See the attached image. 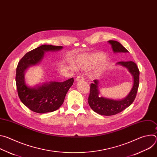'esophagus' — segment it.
Returning a JSON list of instances; mask_svg holds the SVG:
<instances>
[{
  "mask_svg": "<svg viewBox=\"0 0 157 157\" xmlns=\"http://www.w3.org/2000/svg\"><path fill=\"white\" fill-rule=\"evenodd\" d=\"M84 79V77L81 75H79L78 76H77V78H76V81H83Z\"/></svg>",
  "mask_w": 157,
  "mask_h": 157,
  "instance_id": "1",
  "label": "esophagus"
}]
</instances>
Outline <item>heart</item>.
Returning <instances> with one entry per match:
<instances>
[{
    "label": "heart",
    "instance_id": "obj_1",
    "mask_svg": "<svg viewBox=\"0 0 157 157\" xmlns=\"http://www.w3.org/2000/svg\"><path fill=\"white\" fill-rule=\"evenodd\" d=\"M99 56L94 55L92 56L87 55H81L79 56L76 61L77 67L80 69H86L91 67L94 63L95 60L99 58ZM99 73V71H95L94 73V76H98Z\"/></svg>",
    "mask_w": 157,
    "mask_h": 157
}]
</instances>
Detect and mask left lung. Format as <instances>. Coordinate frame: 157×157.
I'll list each match as a JSON object with an SVG mask.
<instances>
[{"label": "left lung", "mask_w": 157, "mask_h": 157, "mask_svg": "<svg viewBox=\"0 0 157 157\" xmlns=\"http://www.w3.org/2000/svg\"><path fill=\"white\" fill-rule=\"evenodd\" d=\"M108 42L114 53H128V50L122 44L114 40H109ZM122 66L127 68L133 78V84L128 94L123 99L114 100L99 96V81L94 80V83L91 84L90 93L88 98V103L90 107L96 113L102 116H113L123 111L130 106L136 99L139 85V70L137 64L130 61H119L117 63Z\"/></svg>", "instance_id": "obj_1"}]
</instances>
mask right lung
I'll use <instances>...</instances> for the list:
<instances>
[{"mask_svg":"<svg viewBox=\"0 0 157 157\" xmlns=\"http://www.w3.org/2000/svg\"><path fill=\"white\" fill-rule=\"evenodd\" d=\"M61 46L43 44L26 53L18 63L15 81L18 97L25 106L36 113L53 112L63 104L66 94L73 85V78L63 82H50L35 87L28 86L25 81V72L31 66L38 64L46 52L59 51Z\"/></svg>","mask_w":157,"mask_h":157,"instance_id":"1","label":"right lung"}]
</instances>
